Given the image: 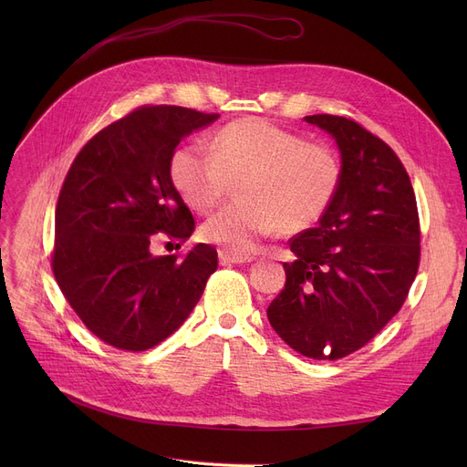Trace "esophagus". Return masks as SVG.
Wrapping results in <instances>:
<instances>
[{"label":"esophagus","mask_w":467,"mask_h":467,"mask_svg":"<svg viewBox=\"0 0 467 467\" xmlns=\"http://www.w3.org/2000/svg\"><path fill=\"white\" fill-rule=\"evenodd\" d=\"M255 257L250 254H234L229 250L219 252V263L221 265H242V263H252Z\"/></svg>","instance_id":"obj_1"}]
</instances>
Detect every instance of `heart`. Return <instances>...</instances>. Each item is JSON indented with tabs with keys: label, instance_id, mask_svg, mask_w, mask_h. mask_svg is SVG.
<instances>
[{
	"label": "heart",
	"instance_id": "obj_1",
	"mask_svg": "<svg viewBox=\"0 0 467 467\" xmlns=\"http://www.w3.org/2000/svg\"><path fill=\"white\" fill-rule=\"evenodd\" d=\"M170 178L196 212L213 210L242 183V204L208 217L201 236L229 252H252L263 236L301 233L333 204L342 182L340 157L271 120L229 122L210 141L185 143L170 159Z\"/></svg>",
	"mask_w": 467,
	"mask_h": 467
}]
</instances>
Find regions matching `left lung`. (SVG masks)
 Here are the masks:
<instances>
[{
  "instance_id": "1",
  "label": "left lung",
  "mask_w": 467,
  "mask_h": 467,
  "mask_svg": "<svg viewBox=\"0 0 467 467\" xmlns=\"http://www.w3.org/2000/svg\"><path fill=\"white\" fill-rule=\"evenodd\" d=\"M340 151L342 182L317 225L289 240L285 285L268 305L273 329L312 359L365 347L403 306L420 263V221L405 166L356 120L308 115Z\"/></svg>"
}]
</instances>
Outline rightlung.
<instances>
[{
	"mask_svg": "<svg viewBox=\"0 0 467 467\" xmlns=\"http://www.w3.org/2000/svg\"><path fill=\"white\" fill-rule=\"evenodd\" d=\"M219 115L143 106L92 136L71 162L55 213L53 273L90 333L143 352L174 333L217 268L208 244L155 255L164 233L176 246L194 219L170 178V159L192 130Z\"/></svg>",
	"mask_w": 467,
	"mask_h": 467,
	"instance_id": "1",
	"label": "right lung"
}]
</instances>
